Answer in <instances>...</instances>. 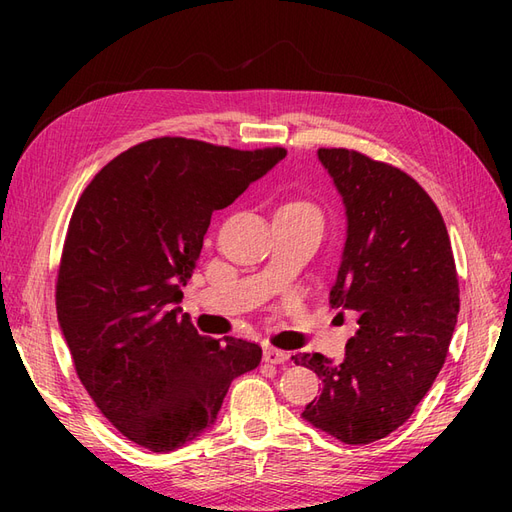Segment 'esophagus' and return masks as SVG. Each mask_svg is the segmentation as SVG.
<instances>
[{
	"mask_svg": "<svg viewBox=\"0 0 512 512\" xmlns=\"http://www.w3.org/2000/svg\"><path fill=\"white\" fill-rule=\"evenodd\" d=\"M262 359H265V363H271V365H282V363L288 361V354L284 350H277V348H265Z\"/></svg>",
	"mask_w": 512,
	"mask_h": 512,
	"instance_id": "34e87169",
	"label": "esophagus"
}]
</instances>
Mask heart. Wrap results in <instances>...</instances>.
<instances>
[{
    "label": "heart",
    "instance_id": "b5f03b06",
    "mask_svg": "<svg viewBox=\"0 0 512 512\" xmlns=\"http://www.w3.org/2000/svg\"><path fill=\"white\" fill-rule=\"evenodd\" d=\"M290 205H297V207H309L307 203H290Z\"/></svg>",
    "mask_w": 512,
    "mask_h": 512
}]
</instances>
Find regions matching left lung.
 Returning <instances> with one entry per match:
<instances>
[{"mask_svg": "<svg viewBox=\"0 0 512 512\" xmlns=\"http://www.w3.org/2000/svg\"><path fill=\"white\" fill-rule=\"evenodd\" d=\"M342 194L348 230L331 305L359 329L335 363L294 354L322 393L303 418L346 444L386 438L412 416L446 361L459 314L451 239L429 194L404 170L352 149H318Z\"/></svg>", "mask_w": 512, "mask_h": 512, "instance_id": "1", "label": "left lung"}]
</instances>
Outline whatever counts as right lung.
<instances>
[{
  "label": "right lung",
  "mask_w": 512,
  "mask_h": 512,
  "mask_svg": "<svg viewBox=\"0 0 512 512\" xmlns=\"http://www.w3.org/2000/svg\"><path fill=\"white\" fill-rule=\"evenodd\" d=\"M286 158L181 136L108 162L76 203L55 303L76 376L128 440L168 453L218 418L230 382L258 367V344L200 335L179 318L213 211Z\"/></svg>",
  "instance_id": "add662e5"
}]
</instances>
